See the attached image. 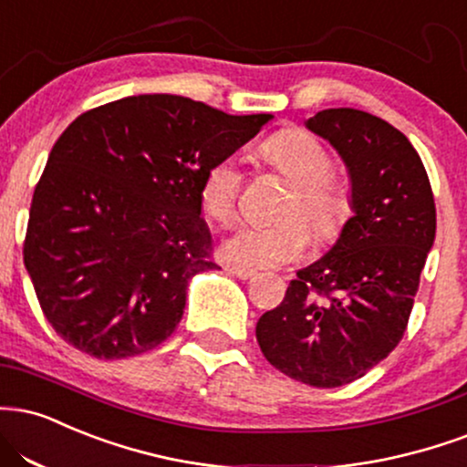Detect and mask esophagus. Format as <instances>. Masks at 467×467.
Returning a JSON list of instances; mask_svg holds the SVG:
<instances>
[{
  "instance_id": "1",
  "label": "esophagus",
  "mask_w": 467,
  "mask_h": 467,
  "mask_svg": "<svg viewBox=\"0 0 467 467\" xmlns=\"http://www.w3.org/2000/svg\"><path fill=\"white\" fill-rule=\"evenodd\" d=\"M226 269V274H230V276L234 278H241V280H250L252 276H254V272L252 269H245V267H237V265H226L223 267Z\"/></svg>"
}]
</instances>
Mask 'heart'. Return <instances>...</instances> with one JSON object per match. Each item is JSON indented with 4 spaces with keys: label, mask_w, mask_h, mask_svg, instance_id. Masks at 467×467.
<instances>
[{
    "label": "heart",
    "mask_w": 467,
    "mask_h": 467,
    "mask_svg": "<svg viewBox=\"0 0 467 467\" xmlns=\"http://www.w3.org/2000/svg\"><path fill=\"white\" fill-rule=\"evenodd\" d=\"M263 161L291 182L278 209V223L244 226L223 241L230 263L244 267H280L297 261L311 239L330 245L344 234L352 217V198L344 182L330 176L333 159L311 132L289 128L269 137L261 148ZM241 176L233 159L213 162L202 178L200 202L204 215L217 223L234 222Z\"/></svg>",
    "instance_id": "obj_1"
}]
</instances>
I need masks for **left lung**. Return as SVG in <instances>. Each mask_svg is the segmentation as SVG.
<instances>
[{
  "instance_id": "left-lung-1",
  "label": "left lung",
  "mask_w": 467,
  "mask_h": 467,
  "mask_svg": "<svg viewBox=\"0 0 467 467\" xmlns=\"http://www.w3.org/2000/svg\"><path fill=\"white\" fill-rule=\"evenodd\" d=\"M306 128L346 162L352 217L333 248L297 272L283 302L263 313L256 341L289 379L341 387L400 344L435 241V200L418 151L380 117L328 109Z\"/></svg>"
}]
</instances>
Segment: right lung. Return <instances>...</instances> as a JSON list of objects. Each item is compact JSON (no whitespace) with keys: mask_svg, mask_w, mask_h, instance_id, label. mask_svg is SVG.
<instances>
[{"mask_svg":"<svg viewBox=\"0 0 467 467\" xmlns=\"http://www.w3.org/2000/svg\"><path fill=\"white\" fill-rule=\"evenodd\" d=\"M272 115H226L180 95H130L60 134L32 195L24 263L67 344L95 358L154 350L209 272L202 178Z\"/></svg>","mask_w":467,"mask_h":467,"instance_id":"add662e5","label":"right lung"}]
</instances>
